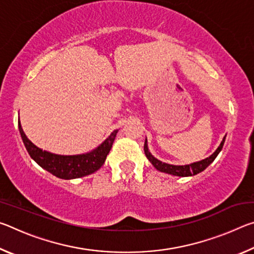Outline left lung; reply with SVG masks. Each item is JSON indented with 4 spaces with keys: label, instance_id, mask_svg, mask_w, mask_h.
<instances>
[{
    "label": "left lung",
    "instance_id": "obj_1",
    "mask_svg": "<svg viewBox=\"0 0 254 254\" xmlns=\"http://www.w3.org/2000/svg\"><path fill=\"white\" fill-rule=\"evenodd\" d=\"M225 136L223 137L220 147L216 149V151H215L213 154H210L208 158L203 159V160L190 163V165L175 166V165H169V163H166V162L158 160L157 158H154L152 154L150 153L149 149H148V144H147V139H145V142H144V153H145V156H147L148 160L152 163V166L154 167V168L159 171H161V173L170 174L174 176H179V177H189V176H195L197 174L201 173V171L207 168L210 163L215 160V158H216L217 154L221 152L223 145H224Z\"/></svg>",
    "mask_w": 254,
    "mask_h": 254
}]
</instances>
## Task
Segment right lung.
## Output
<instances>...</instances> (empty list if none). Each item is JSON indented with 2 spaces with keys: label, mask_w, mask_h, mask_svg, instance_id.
<instances>
[{
  "label": "right lung",
  "mask_w": 254,
  "mask_h": 254,
  "mask_svg": "<svg viewBox=\"0 0 254 254\" xmlns=\"http://www.w3.org/2000/svg\"><path fill=\"white\" fill-rule=\"evenodd\" d=\"M18 124L21 137H22L25 149L29 152L30 157L41 168L46 169L50 174L56 176V177L62 179H75L84 177V176L91 175L100 169L103 163L105 162V159L110 152L112 144H113L118 133V130H114L104 142L98 145L96 149H94L91 152L75 154V156H62V154H55L45 151V150L34 145L23 132V128L20 123V119Z\"/></svg>",
  "instance_id": "add662e5"
}]
</instances>
